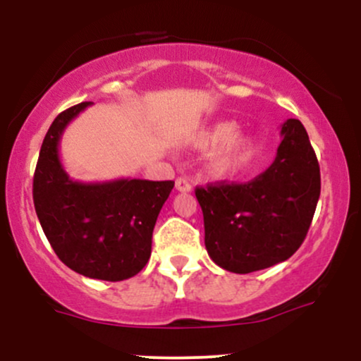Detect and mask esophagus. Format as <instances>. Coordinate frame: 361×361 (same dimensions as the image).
<instances>
[{
	"instance_id": "obj_1",
	"label": "esophagus",
	"mask_w": 361,
	"mask_h": 361,
	"mask_svg": "<svg viewBox=\"0 0 361 361\" xmlns=\"http://www.w3.org/2000/svg\"><path fill=\"white\" fill-rule=\"evenodd\" d=\"M175 186H176L178 192H183V193L185 192H190V190H192V183H190V181L186 180V178H178Z\"/></svg>"
}]
</instances>
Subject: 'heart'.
<instances>
[{
  "label": "heart",
  "mask_w": 361,
  "mask_h": 361,
  "mask_svg": "<svg viewBox=\"0 0 361 361\" xmlns=\"http://www.w3.org/2000/svg\"><path fill=\"white\" fill-rule=\"evenodd\" d=\"M238 134V126L234 122H215L204 128L193 140V144L202 151L218 149L209 159V169L214 176L227 178L238 175L250 164L255 156V142L247 135Z\"/></svg>",
  "instance_id": "obj_1"
}]
</instances>
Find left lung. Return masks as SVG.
Returning a JSON list of instances; mask_svg holds the SVG:
<instances>
[{
    "label": "left lung",
    "mask_w": 361,
    "mask_h": 361,
    "mask_svg": "<svg viewBox=\"0 0 361 361\" xmlns=\"http://www.w3.org/2000/svg\"><path fill=\"white\" fill-rule=\"evenodd\" d=\"M267 171L247 183L197 186L205 247L215 264L251 273L288 259L304 243L321 195V171L300 120L281 126Z\"/></svg>",
    "instance_id": "obj_1"
}]
</instances>
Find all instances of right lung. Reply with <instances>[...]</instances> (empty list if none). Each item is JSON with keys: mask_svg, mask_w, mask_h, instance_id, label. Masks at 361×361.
<instances>
[{"mask_svg": "<svg viewBox=\"0 0 361 361\" xmlns=\"http://www.w3.org/2000/svg\"><path fill=\"white\" fill-rule=\"evenodd\" d=\"M90 105L64 110L49 127L34 175V205L66 267L88 279L120 281L146 267L157 215L175 181L71 180L61 164L59 142L68 123Z\"/></svg>", "mask_w": 361, "mask_h": 361, "instance_id": "obj_1", "label": "right lung"}]
</instances>
